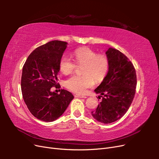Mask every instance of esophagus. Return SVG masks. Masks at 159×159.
<instances>
[{"instance_id": "esophagus-1", "label": "esophagus", "mask_w": 159, "mask_h": 159, "mask_svg": "<svg viewBox=\"0 0 159 159\" xmlns=\"http://www.w3.org/2000/svg\"><path fill=\"white\" fill-rule=\"evenodd\" d=\"M74 96L75 98H87V96L84 95H80V94H75Z\"/></svg>"}]
</instances>
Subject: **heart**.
<instances>
[{
    "label": "heart",
    "instance_id": "obj_1",
    "mask_svg": "<svg viewBox=\"0 0 159 159\" xmlns=\"http://www.w3.org/2000/svg\"><path fill=\"white\" fill-rule=\"evenodd\" d=\"M76 64L82 65L81 72L82 75H74L67 79L65 82L66 88L78 93H83L95 84L101 82L105 78L109 69V60L106 55L98 54L88 47L75 50L71 54ZM59 67L64 74H71L75 68V64L68 57L62 56L60 60Z\"/></svg>",
    "mask_w": 159,
    "mask_h": 159
}]
</instances>
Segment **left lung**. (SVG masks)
<instances>
[{
	"label": "left lung",
	"instance_id": "8db88e82",
	"mask_svg": "<svg viewBox=\"0 0 159 159\" xmlns=\"http://www.w3.org/2000/svg\"><path fill=\"white\" fill-rule=\"evenodd\" d=\"M105 54L109 63L108 72L94 90L102 100L91 115L98 121L107 124L121 118L131 106L135 94L137 75L131 61L123 53L109 48Z\"/></svg>",
	"mask_w": 159,
	"mask_h": 159
}]
</instances>
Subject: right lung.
<instances>
[{"label":"right lung","mask_w":159,"mask_h":159,"mask_svg":"<svg viewBox=\"0 0 159 159\" xmlns=\"http://www.w3.org/2000/svg\"><path fill=\"white\" fill-rule=\"evenodd\" d=\"M68 43L54 40L38 47L28 57L22 68L21 90L30 112L46 122L58 119L74 99L70 91H51L57 85L59 62Z\"/></svg>","instance_id":"right-lung-1"}]
</instances>
